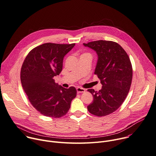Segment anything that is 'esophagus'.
Returning a JSON list of instances; mask_svg holds the SVG:
<instances>
[{
  "label": "esophagus",
  "instance_id": "esophagus-1",
  "mask_svg": "<svg viewBox=\"0 0 156 156\" xmlns=\"http://www.w3.org/2000/svg\"><path fill=\"white\" fill-rule=\"evenodd\" d=\"M76 90H77V92L78 94H79V93H83V92H85V89H83V88H81V87H77Z\"/></svg>",
  "mask_w": 156,
  "mask_h": 156
}]
</instances>
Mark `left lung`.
I'll list each match as a JSON object with an SVG mask.
<instances>
[{
	"mask_svg": "<svg viewBox=\"0 0 156 156\" xmlns=\"http://www.w3.org/2000/svg\"><path fill=\"white\" fill-rule=\"evenodd\" d=\"M94 50L98 56L95 69L102 85L98 92L88 89L93 101L88 111L96 116L108 115L116 111L125 101L130 89L132 65L126 51L117 43L99 40L83 43Z\"/></svg>",
	"mask_w": 156,
	"mask_h": 156,
	"instance_id": "left-lung-1",
	"label": "left lung"
}]
</instances>
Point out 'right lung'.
Instances as JSON below:
<instances>
[{
    "label": "right lung",
    "instance_id": "1",
    "mask_svg": "<svg viewBox=\"0 0 156 156\" xmlns=\"http://www.w3.org/2000/svg\"><path fill=\"white\" fill-rule=\"evenodd\" d=\"M75 46L44 43L33 49L22 64L23 89L33 107L41 114L53 118L65 115L76 97L75 87H62L54 77L62 71L63 59Z\"/></svg>",
    "mask_w": 156,
    "mask_h": 156
}]
</instances>
